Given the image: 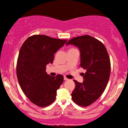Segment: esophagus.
I'll use <instances>...</instances> for the list:
<instances>
[{
  "label": "esophagus",
  "mask_w": 128,
  "mask_h": 128,
  "mask_svg": "<svg viewBox=\"0 0 128 128\" xmlns=\"http://www.w3.org/2000/svg\"><path fill=\"white\" fill-rule=\"evenodd\" d=\"M64 80H65V81H68L69 79L68 78H66V77H64Z\"/></svg>",
  "instance_id": "esophagus-1"
}]
</instances>
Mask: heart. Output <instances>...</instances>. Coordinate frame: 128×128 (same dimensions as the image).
Segmentation results:
<instances>
[{"mask_svg": "<svg viewBox=\"0 0 128 128\" xmlns=\"http://www.w3.org/2000/svg\"><path fill=\"white\" fill-rule=\"evenodd\" d=\"M72 49H74V48H71V49H70V50H72Z\"/></svg>", "mask_w": 128, "mask_h": 128, "instance_id": "obj_1", "label": "heart"}]
</instances>
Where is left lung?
Here are the masks:
<instances>
[{
  "mask_svg": "<svg viewBox=\"0 0 128 128\" xmlns=\"http://www.w3.org/2000/svg\"><path fill=\"white\" fill-rule=\"evenodd\" d=\"M66 44L78 47L81 52L80 66L86 70L83 83L74 80L72 100L80 106L88 107L100 96L107 86L111 72L109 55L102 42L88 35L72 38Z\"/></svg>",
  "mask_w": 128,
  "mask_h": 128,
  "instance_id": "obj_1",
  "label": "left lung"
}]
</instances>
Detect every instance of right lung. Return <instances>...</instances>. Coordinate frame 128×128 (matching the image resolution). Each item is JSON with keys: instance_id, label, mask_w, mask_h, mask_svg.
Here are the masks:
<instances>
[{"instance_id": "obj_1", "label": "right lung", "mask_w": 128, "mask_h": 128, "mask_svg": "<svg viewBox=\"0 0 128 128\" xmlns=\"http://www.w3.org/2000/svg\"><path fill=\"white\" fill-rule=\"evenodd\" d=\"M66 41L46 35H33L21 47L16 66L17 79L27 98L39 107L51 104L63 82V76H51L46 69L47 64L53 62L54 54Z\"/></svg>"}]
</instances>
